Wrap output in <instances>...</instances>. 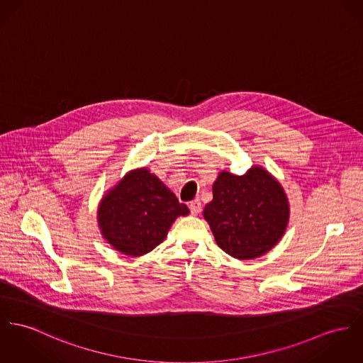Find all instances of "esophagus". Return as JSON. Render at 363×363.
Returning <instances> with one entry per match:
<instances>
[{"instance_id":"1","label":"esophagus","mask_w":363,"mask_h":363,"mask_svg":"<svg viewBox=\"0 0 363 363\" xmlns=\"http://www.w3.org/2000/svg\"><path fill=\"white\" fill-rule=\"evenodd\" d=\"M189 210H191V213L194 214V216H197L200 211H201V203H200V200H192L191 203H189Z\"/></svg>"}]
</instances>
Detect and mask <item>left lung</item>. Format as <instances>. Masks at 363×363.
<instances>
[{
	"mask_svg": "<svg viewBox=\"0 0 363 363\" xmlns=\"http://www.w3.org/2000/svg\"><path fill=\"white\" fill-rule=\"evenodd\" d=\"M289 214L281 185L258 166L245 175L220 172L213 200L203 211L217 245L238 259H252L271 250L286 230Z\"/></svg>",
	"mask_w": 363,
	"mask_h": 363,
	"instance_id": "left-lung-1",
	"label": "left lung"
}]
</instances>
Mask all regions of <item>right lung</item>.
<instances>
[{"mask_svg":"<svg viewBox=\"0 0 363 363\" xmlns=\"http://www.w3.org/2000/svg\"><path fill=\"white\" fill-rule=\"evenodd\" d=\"M167 186L147 168L130 171L98 208V223L109 245L125 255L140 257L159 246L179 216H188Z\"/></svg>","mask_w":363,"mask_h":363,"instance_id":"obj_1","label":"right lung"}]
</instances>
